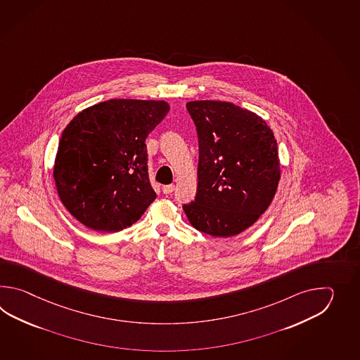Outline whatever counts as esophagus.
<instances>
[{
    "label": "esophagus",
    "mask_w": 360,
    "mask_h": 360,
    "mask_svg": "<svg viewBox=\"0 0 360 360\" xmlns=\"http://www.w3.org/2000/svg\"><path fill=\"white\" fill-rule=\"evenodd\" d=\"M175 191V185H165V186H162V191L165 193V194H172Z\"/></svg>",
    "instance_id": "obj_1"
}]
</instances>
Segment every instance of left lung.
<instances>
[{
  "instance_id": "8db88e82",
  "label": "left lung",
  "mask_w": 360,
  "mask_h": 360,
  "mask_svg": "<svg viewBox=\"0 0 360 360\" xmlns=\"http://www.w3.org/2000/svg\"><path fill=\"white\" fill-rule=\"evenodd\" d=\"M186 109L198 135V188L184 212L208 236H237L276 195L281 166L274 134L261 117L226 101H189Z\"/></svg>"
}]
</instances>
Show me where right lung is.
I'll return each instance as SVG.
<instances>
[{
    "label": "right lung",
    "mask_w": 360,
    "mask_h": 360,
    "mask_svg": "<svg viewBox=\"0 0 360 360\" xmlns=\"http://www.w3.org/2000/svg\"><path fill=\"white\" fill-rule=\"evenodd\" d=\"M169 110L161 100H108L84 109L64 129L55 185L61 203L84 226L126 229L155 199L146 140Z\"/></svg>",
    "instance_id": "right-lung-1"
}]
</instances>
